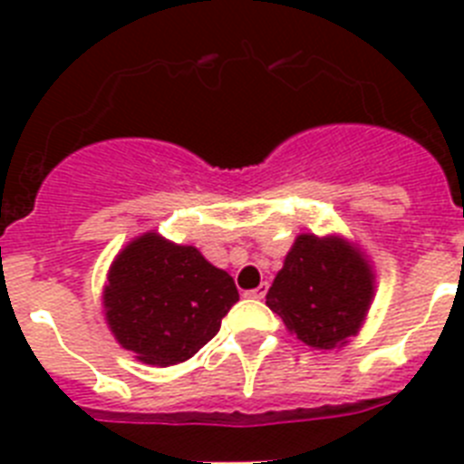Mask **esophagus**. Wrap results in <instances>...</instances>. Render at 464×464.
Segmentation results:
<instances>
[{"instance_id": "esophagus-1", "label": "esophagus", "mask_w": 464, "mask_h": 464, "mask_svg": "<svg viewBox=\"0 0 464 464\" xmlns=\"http://www.w3.org/2000/svg\"><path fill=\"white\" fill-rule=\"evenodd\" d=\"M267 290H269V283L267 281H262L260 285H257V288H253V290H248V297H253V299H262L265 297V295H267Z\"/></svg>"}]
</instances>
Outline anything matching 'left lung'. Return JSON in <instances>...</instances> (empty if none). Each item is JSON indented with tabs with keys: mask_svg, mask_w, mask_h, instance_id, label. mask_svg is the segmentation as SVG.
<instances>
[{
	"mask_svg": "<svg viewBox=\"0 0 464 464\" xmlns=\"http://www.w3.org/2000/svg\"><path fill=\"white\" fill-rule=\"evenodd\" d=\"M374 297V272L342 237L299 235L267 293V306L302 343L332 351L362 325Z\"/></svg>",
	"mask_w": 464,
	"mask_h": 464,
	"instance_id": "left-lung-1",
	"label": "left lung"
}]
</instances>
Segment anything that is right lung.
Listing matches in <instances>:
<instances>
[{
	"label": "right lung",
	"mask_w": 464,
	"mask_h": 464,
	"mask_svg": "<svg viewBox=\"0 0 464 464\" xmlns=\"http://www.w3.org/2000/svg\"><path fill=\"white\" fill-rule=\"evenodd\" d=\"M239 293L227 272L195 246L146 232L122 248L104 285V315L113 337L155 367L186 362L216 337Z\"/></svg>",
	"instance_id": "1"
}]
</instances>
